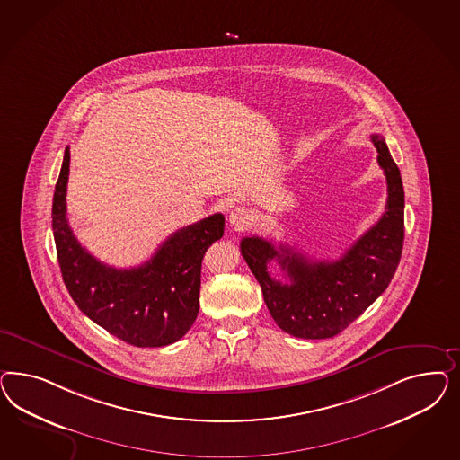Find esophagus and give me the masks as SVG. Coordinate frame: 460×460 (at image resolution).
<instances>
[{
  "label": "esophagus",
  "mask_w": 460,
  "mask_h": 460,
  "mask_svg": "<svg viewBox=\"0 0 460 460\" xmlns=\"http://www.w3.org/2000/svg\"><path fill=\"white\" fill-rule=\"evenodd\" d=\"M229 224L237 229V231H243V229H248L251 224H252V214L250 209L246 208H236V209L231 210L229 214Z\"/></svg>",
  "instance_id": "esophagus-1"
}]
</instances>
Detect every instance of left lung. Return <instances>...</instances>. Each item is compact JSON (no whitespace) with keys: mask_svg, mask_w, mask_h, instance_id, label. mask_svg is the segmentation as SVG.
I'll use <instances>...</instances> for the list:
<instances>
[{"mask_svg":"<svg viewBox=\"0 0 460 460\" xmlns=\"http://www.w3.org/2000/svg\"><path fill=\"white\" fill-rule=\"evenodd\" d=\"M377 164L388 183L383 216L339 260L310 261L287 244L279 248L263 237H243L241 254L261 285L265 304L287 334L329 339L356 321L390 285L404 239V192L400 168L381 135H371ZM275 259L290 284L273 279L267 263Z\"/></svg>","mask_w":460,"mask_h":460,"instance_id":"1","label":"left lung"}]
</instances>
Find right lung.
Returning a JSON list of instances; mask_svg holds the SVG:
<instances>
[{
  "label": "right lung",
  "mask_w": 460,
  "mask_h": 460,
  "mask_svg": "<svg viewBox=\"0 0 460 460\" xmlns=\"http://www.w3.org/2000/svg\"><path fill=\"white\" fill-rule=\"evenodd\" d=\"M70 152L66 148L52 206L57 260L72 300L84 315L137 348L177 342L199 314L200 268L224 234L223 214L181 227L137 268L104 265L75 239L67 221Z\"/></svg>",
  "instance_id": "add662e5"
}]
</instances>
